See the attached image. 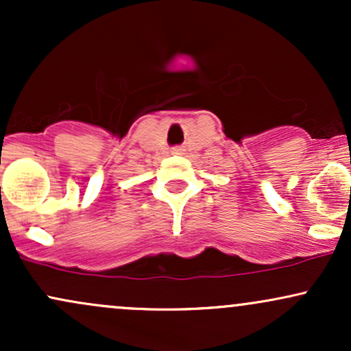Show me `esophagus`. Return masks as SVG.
<instances>
[{"label": "esophagus", "mask_w": 351, "mask_h": 351, "mask_svg": "<svg viewBox=\"0 0 351 351\" xmlns=\"http://www.w3.org/2000/svg\"><path fill=\"white\" fill-rule=\"evenodd\" d=\"M173 153H175V155H180L181 148H173Z\"/></svg>", "instance_id": "1"}]
</instances>
